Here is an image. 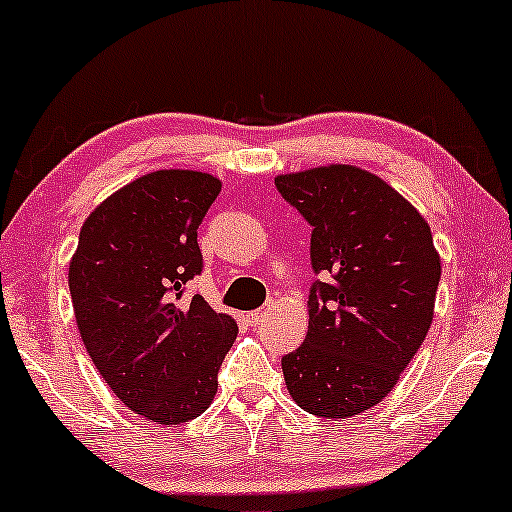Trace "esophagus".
Instances as JSON below:
<instances>
[{
  "instance_id": "34e87169",
  "label": "esophagus",
  "mask_w": 512,
  "mask_h": 512,
  "mask_svg": "<svg viewBox=\"0 0 512 512\" xmlns=\"http://www.w3.org/2000/svg\"><path fill=\"white\" fill-rule=\"evenodd\" d=\"M268 315H270L268 308H261V310H254V313H249L247 315L249 327H258V324H263L265 320H268Z\"/></svg>"
}]
</instances>
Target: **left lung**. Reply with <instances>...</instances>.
Wrapping results in <instances>:
<instances>
[{
    "mask_svg": "<svg viewBox=\"0 0 512 512\" xmlns=\"http://www.w3.org/2000/svg\"><path fill=\"white\" fill-rule=\"evenodd\" d=\"M313 225L317 282L308 334L282 357L298 407L350 418L388 397L433 324L442 261L426 218L393 185L353 164L275 178Z\"/></svg>",
    "mask_w": 512,
    "mask_h": 512,
    "instance_id": "8db88e82",
    "label": "left lung"
}]
</instances>
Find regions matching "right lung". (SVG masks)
I'll return each mask as SVG.
<instances>
[{
    "instance_id": "add662e5",
    "label": "right lung",
    "mask_w": 512,
    "mask_h": 512,
    "mask_svg": "<svg viewBox=\"0 0 512 512\" xmlns=\"http://www.w3.org/2000/svg\"><path fill=\"white\" fill-rule=\"evenodd\" d=\"M221 181L204 171H150L86 216L68 284L79 336L112 393L159 426L214 402L237 322L202 296L178 303L202 270L197 228Z\"/></svg>"
}]
</instances>
